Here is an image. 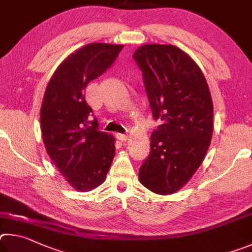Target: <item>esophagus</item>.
I'll use <instances>...</instances> for the list:
<instances>
[{"label": "esophagus", "instance_id": "obj_1", "mask_svg": "<svg viewBox=\"0 0 252 252\" xmlns=\"http://www.w3.org/2000/svg\"><path fill=\"white\" fill-rule=\"evenodd\" d=\"M116 138L118 139V140H121V142H126L127 140V135H125V134H119V133H117L116 134Z\"/></svg>", "mask_w": 252, "mask_h": 252}]
</instances>
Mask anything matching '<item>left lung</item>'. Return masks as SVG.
I'll use <instances>...</instances> for the list:
<instances>
[{"mask_svg": "<svg viewBox=\"0 0 252 252\" xmlns=\"http://www.w3.org/2000/svg\"><path fill=\"white\" fill-rule=\"evenodd\" d=\"M153 117L160 123L139 168L149 190L169 195L196 173L213 136L214 107L204 74L174 45L146 44L134 53Z\"/></svg>", "mask_w": 252, "mask_h": 252, "instance_id": "obj_1", "label": "left lung"}]
</instances>
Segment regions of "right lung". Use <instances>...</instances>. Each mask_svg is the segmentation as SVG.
I'll return each mask as SVG.
<instances>
[{"label":"right lung","instance_id":"right-lung-1","mask_svg":"<svg viewBox=\"0 0 252 252\" xmlns=\"http://www.w3.org/2000/svg\"><path fill=\"white\" fill-rule=\"evenodd\" d=\"M123 45L93 43L70 54L55 70L41 108V129L48 156L77 191H90L106 179L115 139L99 130L85 100L87 84L116 61Z\"/></svg>","mask_w":252,"mask_h":252}]
</instances>
